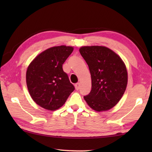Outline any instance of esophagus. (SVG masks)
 <instances>
[{"label": "esophagus", "instance_id": "34e87169", "mask_svg": "<svg viewBox=\"0 0 152 152\" xmlns=\"http://www.w3.org/2000/svg\"><path fill=\"white\" fill-rule=\"evenodd\" d=\"M75 88L76 91H78V90L80 89V84L79 83H77L75 84Z\"/></svg>", "mask_w": 152, "mask_h": 152}]
</instances>
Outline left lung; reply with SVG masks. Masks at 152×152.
Masks as SVG:
<instances>
[{
  "label": "left lung",
  "instance_id": "8db88e82",
  "mask_svg": "<svg viewBox=\"0 0 152 152\" xmlns=\"http://www.w3.org/2000/svg\"><path fill=\"white\" fill-rule=\"evenodd\" d=\"M80 53L88 64L92 88L84 96L89 107L104 111L115 106L121 99L127 84V72L119 56L104 46H84Z\"/></svg>",
  "mask_w": 152,
  "mask_h": 152
}]
</instances>
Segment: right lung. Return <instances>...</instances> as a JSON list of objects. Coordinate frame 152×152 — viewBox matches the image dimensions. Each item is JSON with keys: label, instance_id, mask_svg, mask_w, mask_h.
<instances>
[{"label": "right lung", "instance_id": "right-lung-1", "mask_svg": "<svg viewBox=\"0 0 152 152\" xmlns=\"http://www.w3.org/2000/svg\"><path fill=\"white\" fill-rule=\"evenodd\" d=\"M74 48L52 47L38 55L28 66L26 82L28 91L36 104L55 110L62 107L75 88L62 68Z\"/></svg>", "mask_w": 152, "mask_h": 152}]
</instances>
